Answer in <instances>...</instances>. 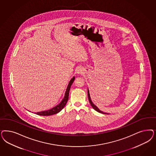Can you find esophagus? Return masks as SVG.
<instances>
[{
    "instance_id": "34e87169",
    "label": "esophagus",
    "mask_w": 156,
    "mask_h": 156,
    "mask_svg": "<svg viewBox=\"0 0 156 156\" xmlns=\"http://www.w3.org/2000/svg\"><path fill=\"white\" fill-rule=\"evenodd\" d=\"M77 73H79V74H81L83 73V70L80 69V68H79L77 70Z\"/></svg>"
}]
</instances>
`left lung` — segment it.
<instances>
[{
    "label": "left lung",
    "mask_w": 156,
    "mask_h": 156,
    "mask_svg": "<svg viewBox=\"0 0 156 156\" xmlns=\"http://www.w3.org/2000/svg\"><path fill=\"white\" fill-rule=\"evenodd\" d=\"M88 100L90 101V106L92 107V108L95 110L96 111H98V112H101V114H108V113H105V112H103V111H101L98 108V107L97 106H96L94 103H93V102L92 101H91V99H90V92H89V90L88 89Z\"/></svg>",
    "instance_id": "left-lung-1"
}]
</instances>
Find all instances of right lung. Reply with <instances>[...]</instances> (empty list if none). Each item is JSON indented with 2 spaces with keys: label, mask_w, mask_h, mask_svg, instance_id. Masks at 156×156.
Segmentation results:
<instances>
[{
  "label": "right lung",
  "mask_w": 156,
  "mask_h": 156,
  "mask_svg": "<svg viewBox=\"0 0 156 156\" xmlns=\"http://www.w3.org/2000/svg\"><path fill=\"white\" fill-rule=\"evenodd\" d=\"M75 76L73 77L71 80H70L68 87L66 88V93H65V96L63 98V99L61 101L60 103L57 105V106L54 107L53 108H51L49 110L46 111H41V112H34V114H36L38 115L41 116H49L52 115H54L55 114L58 112H59L60 111L62 110V108L65 107L66 106L68 100V98H69V90H70V87L72 86V83H73V81L75 80Z\"/></svg>",
  "instance_id": "1"
}]
</instances>
